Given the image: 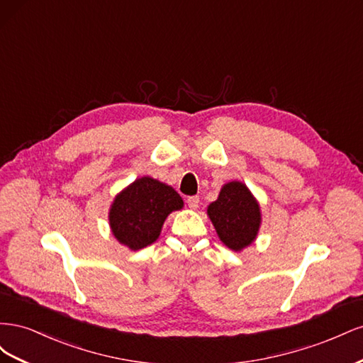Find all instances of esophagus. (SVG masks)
Masks as SVG:
<instances>
[{
	"mask_svg": "<svg viewBox=\"0 0 363 363\" xmlns=\"http://www.w3.org/2000/svg\"><path fill=\"white\" fill-rule=\"evenodd\" d=\"M200 204V196L199 195H194V196H188V206L191 208H196Z\"/></svg>",
	"mask_w": 363,
	"mask_h": 363,
	"instance_id": "obj_1",
	"label": "esophagus"
}]
</instances>
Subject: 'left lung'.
Segmentation results:
<instances>
[{"label": "left lung", "mask_w": 363, "mask_h": 363, "mask_svg": "<svg viewBox=\"0 0 363 363\" xmlns=\"http://www.w3.org/2000/svg\"><path fill=\"white\" fill-rule=\"evenodd\" d=\"M207 215L212 219L219 239L228 248L240 251L256 239L260 208L242 183H227L218 200L207 207Z\"/></svg>", "instance_id": "obj_1"}]
</instances>
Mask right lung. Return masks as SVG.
<instances>
[{
    "instance_id": "add662e5",
    "label": "right lung",
    "mask_w": 363,
    "mask_h": 363,
    "mask_svg": "<svg viewBox=\"0 0 363 363\" xmlns=\"http://www.w3.org/2000/svg\"><path fill=\"white\" fill-rule=\"evenodd\" d=\"M182 207V196L171 186L142 177L116 196L108 221L119 242L136 251L155 242L167 216Z\"/></svg>"
}]
</instances>
